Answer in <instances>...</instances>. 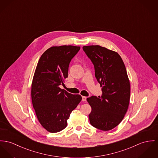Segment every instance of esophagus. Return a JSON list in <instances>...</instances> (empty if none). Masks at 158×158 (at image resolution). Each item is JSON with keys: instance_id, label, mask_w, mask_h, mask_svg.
Listing matches in <instances>:
<instances>
[{"instance_id": "34e87169", "label": "esophagus", "mask_w": 158, "mask_h": 158, "mask_svg": "<svg viewBox=\"0 0 158 158\" xmlns=\"http://www.w3.org/2000/svg\"><path fill=\"white\" fill-rule=\"evenodd\" d=\"M82 100L83 101V102H85L86 100V97H85V96H82Z\"/></svg>"}]
</instances>
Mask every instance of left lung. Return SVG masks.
I'll return each instance as SVG.
<instances>
[{"mask_svg": "<svg viewBox=\"0 0 158 158\" xmlns=\"http://www.w3.org/2000/svg\"><path fill=\"white\" fill-rule=\"evenodd\" d=\"M94 67L95 76L102 87L98 97L87 98L91 107L90 124L108 131L120 124L129 106L131 87L126 67L118 53L100 46L82 48Z\"/></svg>", "mask_w": 158, "mask_h": 158, "instance_id": "obj_1", "label": "left lung"}]
</instances>
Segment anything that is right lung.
<instances>
[{
  "mask_svg": "<svg viewBox=\"0 0 158 158\" xmlns=\"http://www.w3.org/2000/svg\"><path fill=\"white\" fill-rule=\"evenodd\" d=\"M80 47H52L40 57L34 75L31 97L36 117L41 126L49 132L65 129L72 110L82 100L79 94L62 89L68 77L70 62Z\"/></svg>",
  "mask_w": 158,
  "mask_h": 158,
  "instance_id": "1",
  "label": "right lung"
}]
</instances>
